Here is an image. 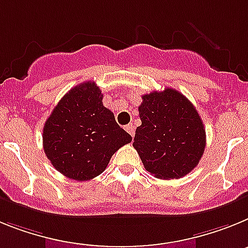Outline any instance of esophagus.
I'll return each instance as SVG.
<instances>
[{
  "label": "esophagus",
  "instance_id": "34e87169",
  "mask_svg": "<svg viewBox=\"0 0 248 248\" xmlns=\"http://www.w3.org/2000/svg\"><path fill=\"white\" fill-rule=\"evenodd\" d=\"M124 130H126L127 132L130 133L131 136L133 137V135H135V124H126V126H124Z\"/></svg>",
  "mask_w": 248,
  "mask_h": 248
}]
</instances>
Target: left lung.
I'll return each mask as SVG.
<instances>
[{"label":"left lung","mask_w":248,"mask_h":248,"mask_svg":"<svg viewBox=\"0 0 248 248\" xmlns=\"http://www.w3.org/2000/svg\"><path fill=\"white\" fill-rule=\"evenodd\" d=\"M141 126L133 147L145 169L157 178L186 176L199 165L206 147V131L199 112L181 92L166 88L142 96Z\"/></svg>","instance_id":"left-lung-1"}]
</instances>
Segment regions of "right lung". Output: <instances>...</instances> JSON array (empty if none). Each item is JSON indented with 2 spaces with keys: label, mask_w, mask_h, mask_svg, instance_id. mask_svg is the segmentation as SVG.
Masks as SVG:
<instances>
[{
  "label": "right lung",
  "mask_w": 248,
  "mask_h": 248,
  "mask_svg": "<svg viewBox=\"0 0 248 248\" xmlns=\"http://www.w3.org/2000/svg\"><path fill=\"white\" fill-rule=\"evenodd\" d=\"M102 97L100 87L86 81L71 88L45 122V154L66 177L92 180L106 170L118 148L132 141Z\"/></svg>",
  "instance_id": "right-lung-1"
}]
</instances>
